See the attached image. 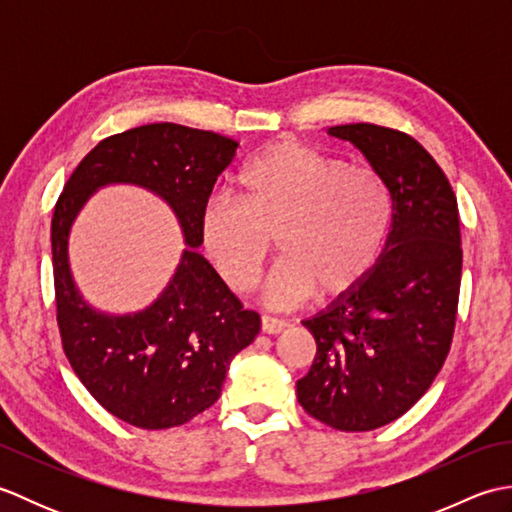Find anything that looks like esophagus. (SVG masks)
Wrapping results in <instances>:
<instances>
[{
	"instance_id": "obj_1",
	"label": "esophagus",
	"mask_w": 512,
	"mask_h": 512,
	"mask_svg": "<svg viewBox=\"0 0 512 512\" xmlns=\"http://www.w3.org/2000/svg\"><path fill=\"white\" fill-rule=\"evenodd\" d=\"M284 328H286V321L284 319L268 317V314H264V317H262V332L264 334H279Z\"/></svg>"
}]
</instances>
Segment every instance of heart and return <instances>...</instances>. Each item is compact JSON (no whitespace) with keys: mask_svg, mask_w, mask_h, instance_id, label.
<instances>
[{"mask_svg":"<svg viewBox=\"0 0 512 512\" xmlns=\"http://www.w3.org/2000/svg\"><path fill=\"white\" fill-rule=\"evenodd\" d=\"M237 184L239 198L217 193L200 217L206 255L231 290L253 288L270 235L281 257L264 299L275 308L350 295L374 270L394 222V195L376 169L281 138L246 162Z\"/></svg>","mask_w":512,"mask_h":512,"instance_id":"obj_1","label":"heart"}]
</instances>
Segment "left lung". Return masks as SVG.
<instances>
[{
	"instance_id": "left-lung-1",
	"label": "left lung",
	"mask_w": 512,
	"mask_h": 512,
	"mask_svg": "<svg viewBox=\"0 0 512 512\" xmlns=\"http://www.w3.org/2000/svg\"><path fill=\"white\" fill-rule=\"evenodd\" d=\"M328 132L363 151L394 195V222L372 273L303 321L317 341L299 405L339 431L394 422L424 396L451 350L462 246L458 200L416 138L372 123Z\"/></svg>"
}]
</instances>
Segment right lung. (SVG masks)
<instances>
[{"instance_id": "add662e5", "label": "right lung", "mask_w": 512, "mask_h": 512, "mask_svg": "<svg viewBox=\"0 0 512 512\" xmlns=\"http://www.w3.org/2000/svg\"><path fill=\"white\" fill-rule=\"evenodd\" d=\"M237 143L204 129L154 123L101 140L59 195L52 215V268L63 352L85 389L138 429H171L222 394L233 356L253 343L259 314L244 310L198 253L200 217ZM125 181L160 194L190 248L166 292L143 313L110 318L82 301L67 264L69 226L89 195Z\"/></svg>"}]
</instances>
